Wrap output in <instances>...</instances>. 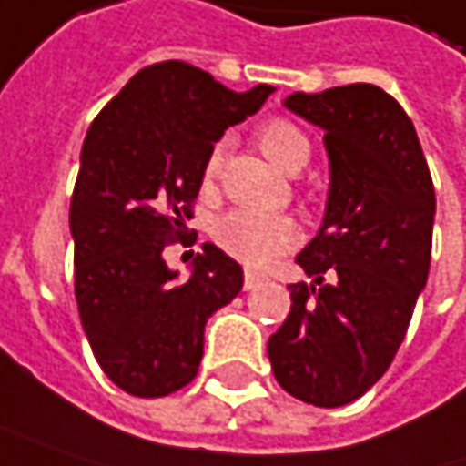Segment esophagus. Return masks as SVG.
I'll list each match as a JSON object with an SVG mask.
<instances>
[{
	"mask_svg": "<svg viewBox=\"0 0 466 466\" xmlns=\"http://www.w3.org/2000/svg\"><path fill=\"white\" fill-rule=\"evenodd\" d=\"M265 281H268V279H265L262 273H254V270H247V273H244V289H247V291H249V289H257L259 283Z\"/></svg>",
	"mask_w": 466,
	"mask_h": 466,
	"instance_id": "esophagus-1",
	"label": "esophagus"
}]
</instances>
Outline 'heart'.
<instances>
[{"instance_id":"b5f03b06","label":"heart","mask_w":466,"mask_h":466,"mask_svg":"<svg viewBox=\"0 0 466 466\" xmlns=\"http://www.w3.org/2000/svg\"><path fill=\"white\" fill-rule=\"evenodd\" d=\"M257 146L276 167H281L283 172H297L310 158V140L289 118H268L257 129ZM219 167H222V146H215L204 167L207 180H215L219 175ZM212 236L230 257L241 259L251 268H265L276 257H281L299 244V225L289 215H262L251 209H233L217 219Z\"/></svg>"}]
</instances>
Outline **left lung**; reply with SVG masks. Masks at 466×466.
Instances as JSON below:
<instances>
[{
	"mask_svg": "<svg viewBox=\"0 0 466 466\" xmlns=\"http://www.w3.org/2000/svg\"><path fill=\"white\" fill-rule=\"evenodd\" d=\"M320 127L331 185L318 236L297 254L313 283L268 339L283 390L320 409L380 382L427 283L435 187L409 114L374 84L294 92L283 103Z\"/></svg>",
	"mask_w": 466,
	"mask_h": 466,
	"instance_id": "8db88e82",
	"label": "left lung"
}]
</instances>
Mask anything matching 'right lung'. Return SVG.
Instances as JSON below:
<instances>
[{
  "label": "right lung",
  "mask_w": 466,
  "mask_h": 466,
  "mask_svg": "<svg viewBox=\"0 0 466 466\" xmlns=\"http://www.w3.org/2000/svg\"><path fill=\"white\" fill-rule=\"evenodd\" d=\"M270 92H233L190 63L164 60L137 71L84 137L71 196L74 291L100 369L129 395L164 398L193 382L207 320L244 286L241 265L215 244L196 254L187 281L161 251L185 238L222 132Z\"/></svg>",
  "instance_id": "right-lung-1"
}]
</instances>
